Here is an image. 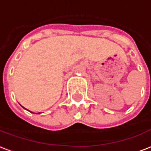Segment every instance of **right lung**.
<instances>
[{
  "mask_svg": "<svg viewBox=\"0 0 151 151\" xmlns=\"http://www.w3.org/2000/svg\"><path fill=\"white\" fill-rule=\"evenodd\" d=\"M22 107H23V106H22ZM26 110H27V109H26ZM27 111H30V112H32V113H34V112H32V111H29V110H27ZM36 114H40V112H38V113H36Z\"/></svg>",
  "mask_w": 151,
  "mask_h": 151,
  "instance_id": "add662e5",
  "label": "right lung"
}]
</instances>
